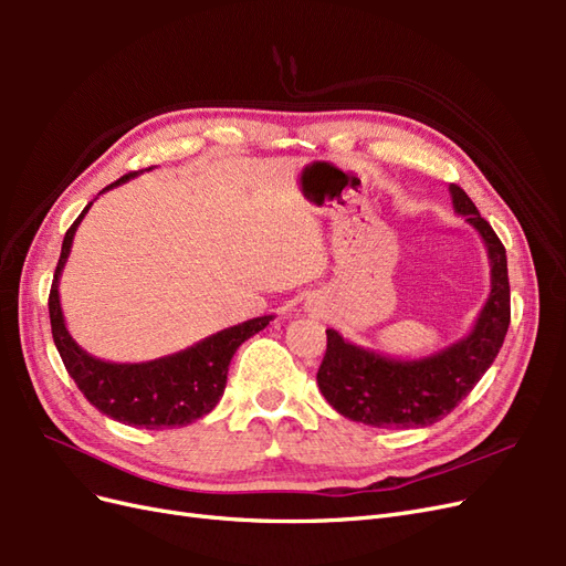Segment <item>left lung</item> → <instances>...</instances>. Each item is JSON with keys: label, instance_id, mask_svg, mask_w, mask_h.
<instances>
[{"label": "left lung", "instance_id": "1", "mask_svg": "<svg viewBox=\"0 0 566 566\" xmlns=\"http://www.w3.org/2000/svg\"><path fill=\"white\" fill-rule=\"evenodd\" d=\"M451 198L455 212L468 217L489 250L491 295L482 314L468 337L418 361L375 354L325 331L328 347L316 380L339 416L373 427H427L447 418L499 356L510 325L505 248L460 186L451 184Z\"/></svg>", "mask_w": 566, "mask_h": 566}]
</instances>
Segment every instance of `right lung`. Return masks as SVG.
Masks as SVG:
<instances>
[{"mask_svg":"<svg viewBox=\"0 0 566 566\" xmlns=\"http://www.w3.org/2000/svg\"><path fill=\"white\" fill-rule=\"evenodd\" d=\"M134 175L136 172L119 177L104 191L125 184ZM90 208L92 202L73 221V227L65 231L54 283L49 290L51 335H54V345L63 358V366L87 401L117 422L142 427V430H167V427L191 424L198 418L208 416L219 403L235 349L254 333L264 331L273 316L238 323L233 328L205 337L198 345L179 354L156 358V361L148 364H108L90 356L75 345V339L67 333L59 300L61 271L67 254H71L73 235Z\"/></svg>","mask_w":566,"mask_h":566,"instance_id":"add662e5","label":"right lung"}]
</instances>
